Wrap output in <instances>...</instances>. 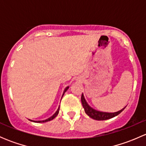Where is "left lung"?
Returning <instances> with one entry per match:
<instances>
[{"instance_id": "left-lung-1", "label": "left lung", "mask_w": 146, "mask_h": 146, "mask_svg": "<svg viewBox=\"0 0 146 146\" xmlns=\"http://www.w3.org/2000/svg\"><path fill=\"white\" fill-rule=\"evenodd\" d=\"M81 102L82 105L83 107L84 110H85V113H86L87 115L89 116L90 118L95 119V120H98V121H103V120H107V119H110L113 118V117H116V116L119 115L125 108L126 107H123V109H121V110L115 111V112H106V111H99V110H97L95 109L92 108V107L89 105L88 102H87L86 100H85V97H84L83 93L82 94L81 96Z\"/></svg>"}]
</instances>
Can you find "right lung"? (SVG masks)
<instances>
[{
	"label": "right lung",
	"instance_id": "1",
	"mask_svg": "<svg viewBox=\"0 0 146 146\" xmlns=\"http://www.w3.org/2000/svg\"><path fill=\"white\" fill-rule=\"evenodd\" d=\"M68 88H69V86H67V87H66V88H65V89H64V92H63L62 97L64 96V93H65V92H66V91L68 90ZM59 108H60V107H58V110H56V112L54 113V114H53V115L51 116V117H48V119H44V120H41V121H34V120H32V119H29V121H32V122H35V123H44V122L48 121H51V120H52V119H54V118H55L56 117L57 115H58V111H59Z\"/></svg>",
	"mask_w": 146,
	"mask_h": 146
}]
</instances>
